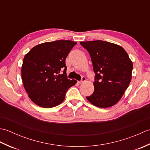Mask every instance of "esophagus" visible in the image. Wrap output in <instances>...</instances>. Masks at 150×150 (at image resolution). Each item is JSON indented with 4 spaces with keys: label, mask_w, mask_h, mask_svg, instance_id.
Segmentation results:
<instances>
[{
    "label": "esophagus",
    "mask_w": 150,
    "mask_h": 150,
    "mask_svg": "<svg viewBox=\"0 0 150 150\" xmlns=\"http://www.w3.org/2000/svg\"><path fill=\"white\" fill-rule=\"evenodd\" d=\"M86 81V79L84 77H82L81 81H78V83L79 84H82V83H83V82H84Z\"/></svg>",
    "instance_id": "esophagus-1"
}]
</instances>
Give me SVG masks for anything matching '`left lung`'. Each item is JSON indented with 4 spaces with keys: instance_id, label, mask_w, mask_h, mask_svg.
Segmentation results:
<instances>
[{
    "instance_id": "8db88e82",
    "label": "left lung",
    "mask_w": 150,
    "mask_h": 150,
    "mask_svg": "<svg viewBox=\"0 0 150 150\" xmlns=\"http://www.w3.org/2000/svg\"><path fill=\"white\" fill-rule=\"evenodd\" d=\"M91 59L94 92L86 97L94 106L106 108L122 98L132 80L133 62L122 47L103 40L81 42Z\"/></svg>"
}]
</instances>
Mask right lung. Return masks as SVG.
Instances as JSON below:
<instances>
[{
    "mask_svg": "<svg viewBox=\"0 0 150 150\" xmlns=\"http://www.w3.org/2000/svg\"><path fill=\"white\" fill-rule=\"evenodd\" d=\"M76 44L68 40L47 42L34 46L25 55L21 68L22 83L28 97L37 106H58L65 99L67 90L77 82L67 79L65 63Z\"/></svg>",
    "mask_w": 150,
    "mask_h": 150,
    "instance_id": "1",
    "label": "right lung"
}]
</instances>
